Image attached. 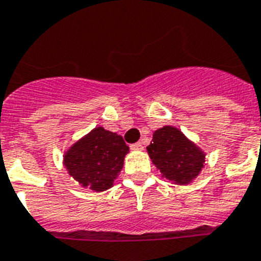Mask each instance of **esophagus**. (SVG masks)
<instances>
[{"label":"esophagus","instance_id":"esophagus-1","mask_svg":"<svg viewBox=\"0 0 261 261\" xmlns=\"http://www.w3.org/2000/svg\"><path fill=\"white\" fill-rule=\"evenodd\" d=\"M131 149L133 150H143V145H142V142H137L134 145H131Z\"/></svg>","mask_w":261,"mask_h":261}]
</instances>
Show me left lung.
I'll return each instance as SVG.
<instances>
[{
	"label": "left lung",
	"instance_id": "1",
	"mask_svg": "<svg viewBox=\"0 0 261 261\" xmlns=\"http://www.w3.org/2000/svg\"><path fill=\"white\" fill-rule=\"evenodd\" d=\"M146 149L161 177L175 185H188L204 169V150L174 126L154 131L151 143Z\"/></svg>",
	"mask_w": 261,
	"mask_h": 261
}]
</instances>
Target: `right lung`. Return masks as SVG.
<instances>
[{"label": "right lung", "mask_w": 261, "mask_h": 261, "mask_svg": "<svg viewBox=\"0 0 261 261\" xmlns=\"http://www.w3.org/2000/svg\"><path fill=\"white\" fill-rule=\"evenodd\" d=\"M128 146L116 133L95 127L64 152L63 164L83 188L105 192L118 178Z\"/></svg>", "instance_id": "obj_1"}]
</instances>
